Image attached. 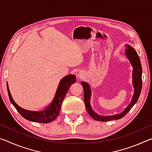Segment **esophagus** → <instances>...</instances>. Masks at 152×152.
I'll list each match as a JSON object with an SVG mask.
<instances>
[{
	"label": "esophagus",
	"mask_w": 152,
	"mask_h": 152,
	"mask_svg": "<svg viewBox=\"0 0 152 152\" xmlns=\"http://www.w3.org/2000/svg\"><path fill=\"white\" fill-rule=\"evenodd\" d=\"M76 75H77V76L78 77V78H81V77H82V72H81V71H77V72H76Z\"/></svg>",
	"instance_id": "1"
}]
</instances>
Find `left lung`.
<instances>
[{
  "label": "left lung",
  "instance_id": "obj_1",
  "mask_svg": "<svg viewBox=\"0 0 152 152\" xmlns=\"http://www.w3.org/2000/svg\"><path fill=\"white\" fill-rule=\"evenodd\" d=\"M125 49V53L127 57L129 60L133 68V86H134V95H133L132 101L131 103L129 104V106L126 108L121 113L118 115H113V116H106L102 117L97 115L92 110V108L90 104V97H91V89L88 84L86 82H82L81 84L84 89V103H85L86 109L87 112L88 113L92 118L96 121H109L111 120H117L121 119L123 117H125L127 113L133 107L136 102L140 97V95L141 91V88H142V78H141V75H142V68H141V61L139 58V56L136 52L135 50L130 45H126Z\"/></svg>",
  "mask_w": 152,
  "mask_h": 152
}]
</instances>
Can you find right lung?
<instances>
[{
  "mask_svg": "<svg viewBox=\"0 0 152 152\" xmlns=\"http://www.w3.org/2000/svg\"><path fill=\"white\" fill-rule=\"evenodd\" d=\"M75 82L76 76L72 75V74L66 76L65 78L61 80L58 86V91L56 92V94L53 102H51L50 107H48L45 110H42L41 112L30 111V110L23 109L18 106L12 99L7 83V86L10 101L23 117L28 121H30L48 123L55 120L56 118L60 114L61 104H62V101L67 93V91H68L72 84H74Z\"/></svg>",
  "mask_w": 152,
  "mask_h": 152,
  "instance_id": "1",
  "label": "right lung"
}]
</instances>
